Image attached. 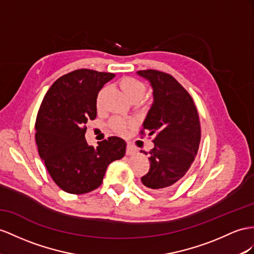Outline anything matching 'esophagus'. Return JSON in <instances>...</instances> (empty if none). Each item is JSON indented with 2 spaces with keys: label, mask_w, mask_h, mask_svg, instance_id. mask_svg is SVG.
Listing matches in <instances>:
<instances>
[{
  "label": "esophagus",
  "mask_w": 254,
  "mask_h": 254,
  "mask_svg": "<svg viewBox=\"0 0 254 254\" xmlns=\"http://www.w3.org/2000/svg\"><path fill=\"white\" fill-rule=\"evenodd\" d=\"M136 152H137V148H136L132 144H127V155H133Z\"/></svg>",
  "instance_id": "34e87169"
}]
</instances>
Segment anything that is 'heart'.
<instances>
[{
    "mask_svg": "<svg viewBox=\"0 0 254 254\" xmlns=\"http://www.w3.org/2000/svg\"><path fill=\"white\" fill-rule=\"evenodd\" d=\"M120 88L127 99H131V97H139L140 99V97L144 95L145 90H146L144 83L137 79H135L133 77L123 78V79L120 81ZM102 94H103V91L99 94V97H97V106H100L101 104ZM112 127L116 132L123 133L126 131L127 125L122 119L117 118L112 121Z\"/></svg>",
    "mask_w": 254,
    "mask_h": 254,
    "instance_id": "heart-1",
    "label": "heart"
}]
</instances>
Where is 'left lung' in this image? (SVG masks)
<instances>
[{"instance_id":"8db88e82","label":"left lung","mask_w":254,"mask_h":254,"mask_svg":"<svg viewBox=\"0 0 254 254\" xmlns=\"http://www.w3.org/2000/svg\"><path fill=\"white\" fill-rule=\"evenodd\" d=\"M137 74L150 82L153 90V103L140 133L154 135V147L149 152L150 168L141 183L149 191L163 193L179 183L196 157L199 118L191 95L173 76L155 69L138 70Z\"/></svg>"}]
</instances>
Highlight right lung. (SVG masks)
<instances>
[{"mask_svg": "<svg viewBox=\"0 0 254 254\" xmlns=\"http://www.w3.org/2000/svg\"><path fill=\"white\" fill-rule=\"evenodd\" d=\"M115 74L76 69L57 79L45 95L35 122L41 159L57 186L70 194L99 188L107 166L126 154V141L117 136L89 146L84 138L89 120L96 118V99Z\"/></svg>", "mask_w": 254, "mask_h": 254, "instance_id": "obj_1", "label": "right lung"}]
</instances>
